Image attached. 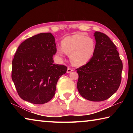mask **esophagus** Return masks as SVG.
<instances>
[{"label": "esophagus", "instance_id": "esophagus-1", "mask_svg": "<svg viewBox=\"0 0 133 133\" xmlns=\"http://www.w3.org/2000/svg\"><path fill=\"white\" fill-rule=\"evenodd\" d=\"M73 71V69H71V68H70V67H68V68H67V73H71V71Z\"/></svg>", "mask_w": 133, "mask_h": 133}]
</instances>
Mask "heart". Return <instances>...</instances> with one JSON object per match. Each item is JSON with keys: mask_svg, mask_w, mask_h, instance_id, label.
Instances as JSON below:
<instances>
[{"mask_svg": "<svg viewBox=\"0 0 133 133\" xmlns=\"http://www.w3.org/2000/svg\"><path fill=\"white\" fill-rule=\"evenodd\" d=\"M94 51L95 43L92 38L76 34L65 37L62 41V47L57 49L56 53L60 57L66 53L74 66H82L90 60Z\"/></svg>", "mask_w": 133, "mask_h": 133, "instance_id": "b5f03b06", "label": "heart"}]
</instances>
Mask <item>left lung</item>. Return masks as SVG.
Wrapping results in <instances>:
<instances>
[{
    "label": "left lung",
    "instance_id": "left-lung-1",
    "mask_svg": "<svg viewBox=\"0 0 133 133\" xmlns=\"http://www.w3.org/2000/svg\"><path fill=\"white\" fill-rule=\"evenodd\" d=\"M95 51L90 60L76 70L77 87L83 97L92 102L110 98L117 90L121 80L123 63L116 46L104 33L95 31Z\"/></svg>",
    "mask_w": 133,
    "mask_h": 133
}]
</instances>
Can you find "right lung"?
Masks as SVG:
<instances>
[{"instance_id": "obj_1", "label": "right lung", "mask_w": 133, "mask_h": 133, "mask_svg": "<svg viewBox=\"0 0 133 133\" xmlns=\"http://www.w3.org/2000/svg\"><path fill=\"white\" fill-rule=\"evenodd\" d=\"M56 51L51 33L33 36L18 47L12 61V78L23 100L41 104L55 96L58 78L67 71L66 66L54 64Z\"/></svg>"}]
</instances>
